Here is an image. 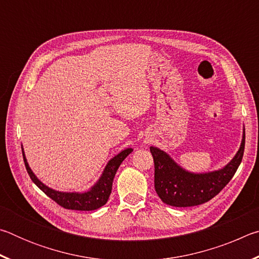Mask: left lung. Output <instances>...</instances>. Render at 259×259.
<instances>
[{
	"mask_svg": "<svg viewBox=\"0 0 259 259\" xmlns=\"http://www.w3.org/2000/svg\"><path fill=\"white\" fill-rule=\"evenodd\" d=\"M245 133L236 154L229 163L208 172H192L179 165L168 153L151 146L154 159V187L164 203L172 207H193L202 204L216 196L234 176L242 161Z\"/></svg>",
	"mask_w": 259,
	"mask_h": 259,
	"instance_id": "obj_1",
	"label": "left lung"
}]
</instances>
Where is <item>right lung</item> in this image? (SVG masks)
<instances>
[{
    "instance_id": "add662e5",
    "label": "right lung",
    "mask_w": 259,
    "mask_h": 259,
    "mask_svg": "<svg viewBox=\"0 0 259 259\" xmlns=\"http://www.w3.org/2000/svg\"><path fill=\"white\" fill-rule=\"evenodd\" d=\"M21 150H23V156L26 169H27L29 177L35 185L40 188L41 191L45 192L50 199L55 201V202L61 205V207L71 210H81V211H91V210H96L103 207V205L107 202L112 192L113 179L115 177L117 169H119L120 164L123 162L125 157L134 151L131 147H128L125 148V150L121 151L119 154L113 156L112 159L107 162V164L103 170L98 181L88 191L61 192L56 191L54 188L47 186L46 184H43L40 179L36 177V175H35L33 172V170L29 168L27 159H26L25 156L24 148L21 147Z\"/></svg>"
}]
</instances>
